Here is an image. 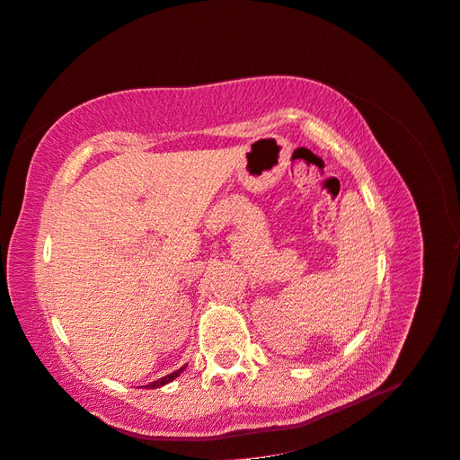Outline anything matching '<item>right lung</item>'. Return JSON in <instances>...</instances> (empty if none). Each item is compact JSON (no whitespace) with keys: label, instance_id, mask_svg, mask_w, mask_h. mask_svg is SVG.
<instances>
[{"label":"right lung","instance_id":"right-lung-1","mask_svg":"<svg viewBox=\"0 0 460 460\" xmlns=\"http://www.w3.org/2000/svg\"><path fill=\"white\" fill-rule=\"evenodd\" d=\"M185 368H187V366H182V368L175 370L173 374H167V376H164V377H160V379H155V382H152V384H148V385H144V387H146V389H157V387H162V385H165V384H169V382H173L175 377L181 376V372H185Z\"/></svg>","mask_w":460,"mask_h":460}]
</instances>
